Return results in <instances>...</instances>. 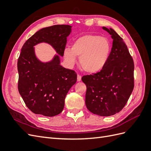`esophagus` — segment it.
Returning <instances> with one entry per match:
<instances>
[{
    "label": "esophagus",
    "instance_id": "34e87169",
    "mask_svg": "<svg viewBox=\"0 0 151 151\" xmlns=\"http://www.w3.org/2000/svg\"><path fill=\"white\" fill-rule=\"evenodd\" d=\"M77 81H81V76L80 75H77Z\"/></svg>",
    "mask_w": 151,
    "mask_h": 151
}]
</instances>
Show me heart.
Returning <instances> with one entry per match:
<instances>
[{"label":"heart","mask_w":151,"mask_h":151,"mask_svg":"<svg viewBox=\"0 0 151 151\" xmlns=\"http://www.w3.org/2000/svg\"><path fill=\"white\" fill-rule=\"evenodd\" d=\"M110 53L111 45L106 38L89 34L77 38L70 50H64L63 57L70 66L75 65L76 57H79L82 69L89 74H95L106 66Z\"/></svg>","instance_id":"b5f03b06"}]
</instances>
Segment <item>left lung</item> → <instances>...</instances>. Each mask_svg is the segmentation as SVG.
Here are the masks:
<instances>
[{
  "label": "left lung",
  "mask_w": 151,
  "mask_h": 151,
  "mask_svg": "<svg viewBox=\"0 0 151 151\" xmlns=\"http://www.w3.org/2000/svg\"><path fill=\"white\" fill-rule=\"evenodd\" d=\"M111 36L113 46L103 70L84 76L86 86V105L96 115L109 116L125 106L134 88V63L122 38L112 28L103 27Z\"/></svg>",
  "instance_id": "left-lung-1"
}]
</instances>
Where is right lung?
<instances>
[{"instance_id": "add662e5", "label": "right lung", "mask_w": 151, "mask_h": 151, "mask_svg": "<svg viewBox=\"0 0 151 151\" xmlns=\"http://www.w3.org/2000/svg\"><path fill=\"white\" fill-rule=\"evenodd\" d=\"M69 25H54L41 29L26 41L17 60L18 91L30 110L37 115L54 116L64 108L65 98L77 81V74L60 65V57L43 63L36 57L34 46L45 42L63 56Z\"/></svg>"}]
</instances>
